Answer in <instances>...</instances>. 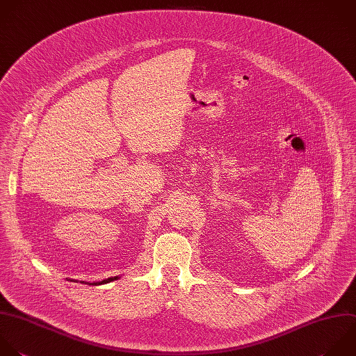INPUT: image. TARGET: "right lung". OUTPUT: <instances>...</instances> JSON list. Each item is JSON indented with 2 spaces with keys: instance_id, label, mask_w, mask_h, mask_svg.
<instances>
[{
  "instance_id": "add662e5",
  "label": "right lung",
  "mask_w": 356,
  "mask_h": 356,
  "mask_svg": "<svg viewBox=\"0 0 356 356\" xmlns=\"http://www.w3.org/2000/svg\"><path fill=\"white\" fill-rule=\"evenodd\" d=\"M120 277H110V278H106L103 281H97V282H86V281H81L82 284H89V285H102V284H107V282H111L114 280H118ZM72 281V280H71Z\"/></svg>"
}]
</instances>
